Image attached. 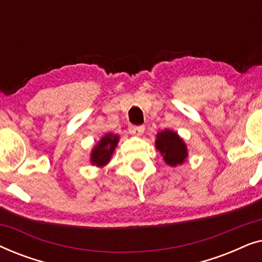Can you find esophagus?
<instances>
[{
  "mask_svg": "<svg viewBox=\"0 0 262 262\" xmlns=\"http://www.w3.org/2000/svg\"><path fill=\"white\" fill-rule=\"evenodd\" d=\"M128 131H130L131 135H135V136H142L143 132H144V126H134V125H131L130 127H128Z\"/></svg>",
  "mask_w": 262,
  "mask_h": 262,
  "instance_id": "obj_1",
  "label": "esophagus"
}]
</instances>
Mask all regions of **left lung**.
I'll return each mask as SVG.
<instances>
[{
    "label": "left lung",
    "mask_w": 262,
    "mask_h": 262,
    "mask_svg": "<svg viewBox=\"0 0 262 262\" xmlns=\"http://www.w3.org/2000/svg\"><path fill=\"white\" fill-rule=\"evenodd\" d=\"M155 148L163 156L164 162L170 167L182 164L188 156V149L178 132L169 128L157 132Z\"/></svg>",
    "instance_id": "1"
}]
</instances>
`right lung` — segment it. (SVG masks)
<instances>
[{"mask_svg": "<svg viewBox=\"0 0 262 262\" xmlns=\"http://www.w3.org/2000/svg\"><path fill=\"white\" fill-rule=\"evenodd\" d=\"M119 135L114 134H105L100 138V141L93 146L91 152V163L93 166L99 168L105 167L112 159L114 150H116L118 143H119Z\"/></svg>", "mask_w": 262, "mask_h": 262, "instance_id": "add662e5", "label": "right lung"}]
</instances>
